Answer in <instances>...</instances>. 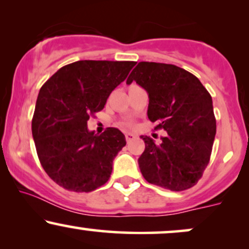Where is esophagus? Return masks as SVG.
<instances>
[{
	"label": "esophagus",
	"instance_id": "esophagus-1",
	"mask_svg": "<svg viewBox=\"0 0 249 249\" xmlns=\"http://www.w3.org/2000/svg\"><path fill=\"white\" fill-rule=\"evenodd\" d=\"M136 134L134 133H131V132H126L125 133V138H126V142H131V141H133L134 138H136Z\"/></svg>",
	"mask_w": 249,
	"mask_h": 249
}]
</instances>
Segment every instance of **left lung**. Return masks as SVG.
<instances>
[{
  "mask_svg": "<svg viewBox=\"0 0 249 249\" xmlns=\"http://www.w3.org/2000/svg\"><path fill=\"white\" fill-rule=\"evenodd\" d=\"M148 95L147 117L154 130L167 134L156 144L142 136L144 152L138 159L146 181L170 191L193 187L210 161L215 138L216 122L212 97L201 82L173 64L138 63L128 76Z\"/></svg>",
  "mask_w": 249,
  "mask_h": 249,
  "instance_id": "8db88e82",
  "label": "left lung"
}]
</instances>
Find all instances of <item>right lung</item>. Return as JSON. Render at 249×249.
I'll return each mask as SVG.
<instances>
[{
    "label": "right lung",
    "mask_w": 249,
    "mask_h": 249,
    "mask_svg": "<svg viewBox=\"0 0 249 249\" xmlns=\"http://www.w3.org/2000/svg\"><path fill=\"white\" fill-rule=\"evenodd\" d=\"M136 62L78 61L65 65L43 84L31 122L41 165L56 184L73 192L104 185L113 159L126 145L118 128L101 136L88 130L90 116L125 81Z\"/></svg>",
    "instance_id": "right-lung-1"
}]
</instances>
